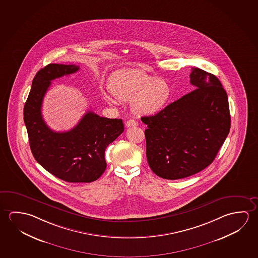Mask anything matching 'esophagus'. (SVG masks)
<instances>
[{"label": "esophagus", "mask_w": 258, "mask_h": 258, "mask_svg": "<svg viewBox=\"0 0 258 258\" xmlns=\"http://www.w3.org/2000/svg\"><path fill=\"white\" fill-rule=\"evenodd\" d=\"M125 125L127 127H134V126H138V122L136 121L135 119H130V120L126 121Z\"/></svg>", "instance_id": "esophagus-1"}]
</instances>
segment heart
<instances>
[{"label":"heart","mask_w":258,"mask_h":258,"mask_svg":"<svg viewBox=\"0 0 258 258\" xmlns=\"http://www.w3.org/2000/svg\"><path fill=\"white\" fill-rule=\"evenodd\" d=\"M110 92L103 97L110 104L116 99L131 102V109L140 116H152L164 110L169 102L172 89L166 81L150 76L143 69L118 72L110 78Z\"/></svg>","instance_id":"heart-1"}]
</instances>
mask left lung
<instances>
[{
    "instance_id": "left-lung-1",
    "label": "left lung",
    "mask_w": 258,
    "mask_h": 258,
    "mask_svg": "<svg viewBox=\"0 0 258 258\" xmlns=\"http://www.w3.org/2000/svg\"><path fill=\"white\" fill-rule=\"evenodd\" d=\"M195 90L154 116L142 117L148 165L168 180L201 172L215 159L230 130L228 95L214 75L191 68Z\"/></svg>"
}]
</instances>
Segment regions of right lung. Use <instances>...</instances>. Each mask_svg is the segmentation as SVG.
<instances>
[{
  "label": "right lung",
  "mask_w": 258,
  "mask_h": 258,
  "mask_svg": "<svg viewBox=\"0 0 258 258\" xmlns=\"http://www.w3.org/2000/svg\"><path fill=\"white\" fill-rule=\"evenodd\" d=\"M79 70L75 64L49 63L32 81L24 106L30 149L47 172L68 182H91L106 169L105 149L124 131L122 119L100 117L92 111L70 131L50 130L41 114L43 99L51 81Z\"/></svg>",
  "instance_id": "1"
}]
</instances>
